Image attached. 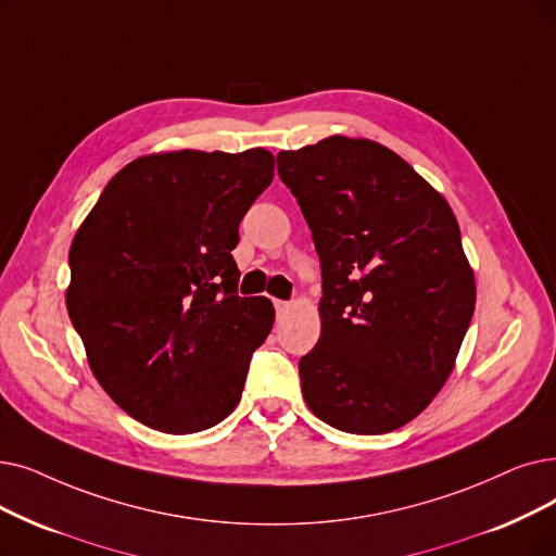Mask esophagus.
<instances>
[{"instance_id":"34e87169","label":"esophagus","mask_w":556,"mask_h":556,"mask_svg":"<svg viewBox=\"0 0 556 556\" xmlns=\"http://www.w3.org/2000/svg\"><path fill=\"white\" fill-rule=\"evenodd\" d=\"M291 302H283V300H275V308H277V316H281V313H288L291 311Z\"/></svg>"}]
</instances>
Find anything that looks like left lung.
Instances as JSON below:
<instances>
[{
    "mask_svg": "<svg viewBox=\"0 0 556 556\" xmlns=\"http://www.w3.org/2000/svg\"><path fill=\"white\" fill-rule=\"evenodd\" d=\"M323 268L320 338L300 358L302 395L327 425L386 433L447 381L472 320L475 275L450 204L366 138L277 154Z\"/></svg>",
    "mask_w": 556,
    "mask_h": 556,
    "instance_id": "1",
    "label": "left lung"
}]
</instances>
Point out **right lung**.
I'll list each match as a JSON object with an SVG mask.
<instances>
[{
	"mask_svg": "<svg viewBox=\"0 0 556 556\" xmlns=\"http://www.w3.org/2000/svg\"><path fill=\"white\" fill-rule=\"evenodd\" d=\"M275 177L268 150L165 152L125 165L70 248L65 304L109 397L195 433L243 395L273 302L238 295V225Z\"/></svg>",
	"mask_w": 556,
	"mask_h": 556,
	"instance_id": "add662e5",
	"label": "right lung"
}]
</instances>
